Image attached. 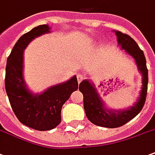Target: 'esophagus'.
I'll return each instance as SVG.
<instances>
[{"mask_svg": "<svg viewBox=\"0 0 155 155\" xmlns=\"http://www.w3.org/2000/svg\"><path fill=\"white\" fill-rule=\"evenodd\" d=\"M84 78H85V75L83 74H78L77 75V80L78 82L80 83V82H81L83 80H84Z\"/></svg>", "mask_w": 155, "mask_h": 155, "instance_id": "obj_1", "label": "esophagus"}]
</instances>
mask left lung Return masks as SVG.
Listing matches in <instances>:
<instances>
[{"label":"left lung","instance_id":"left-lung-1","mask_svg":"<svg viewBox=\"0 0 155 155\" xmlns=\"http://www.w3.org/2000/svg\"><path fill=\"white\" fill-rule=\"evenodd\" d=\"M114 32L117 36L118 44L121 46V49L125 50L135 59L137 69L143 75V86L139 98L133 106L124 110H114L104 107V102L98 95L94 85L90 81L84 80L81 82L79 90L83 94L84 109L86 117L96 126L107 128H116L124 126L136 117L143 108L148 91V69L143 51L128 35L120 31Z\"/></svg>","mask_w":155,"mask_h":155}]
</instances>
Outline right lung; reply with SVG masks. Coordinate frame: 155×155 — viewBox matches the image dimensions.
Instances as JSON below:
<instances>
[{
  "instance_id": "obj_1",
  "label": "right lung",
  "mask_w": 155,
  "mask_h": 155,
  "mask_svg": "<svg viewBox=\"0 0 155 155\" xmlns=\"http://www.w3.org/2000/svg\"><path fill=\"white\" fill-rule=\"evenodd\" d=\"M49 32V26L43 25L23 35L7 58L6 66L5 87L12 108L22 124L37 130H51L59 125L63 105L78 89L75 75L41 94H34L26 86L23 75L24 51L35 38Z\"/></svg>"
}]
</instances>
